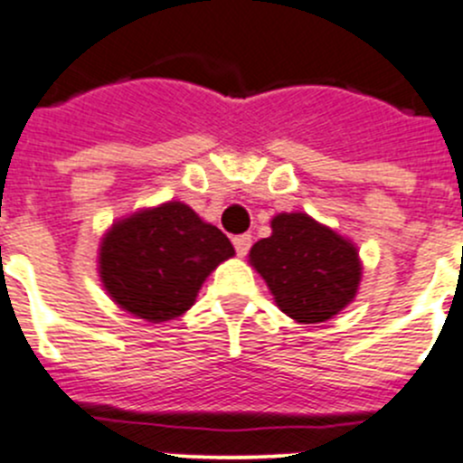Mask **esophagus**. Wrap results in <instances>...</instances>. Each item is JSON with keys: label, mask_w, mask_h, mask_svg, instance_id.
Returning <instances> with one entry per match:
<instances>
[{"label": "esophagus", "mask_w": 463, "mask_h": 463, "mask_svg": "<svg viewBox=\"0 0 463 463\" xmlns=\"http://www.w3.org/2000/svg\"><path fill=\"white\" fill-rule=\"evenodd\" d=\"M251 235H237V237H232V246H235V251H237V256L240 258H244L246 253H249V249H251Z\"/></svg>", "instance_id": "obj_1"}]
</instances>
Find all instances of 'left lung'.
Returning <instances> with one entry per match:
<instances>
[{
  "mask_svg": "<svg viewBox=\"0 0 463 463\" xmlns=\"http://www.w3.org/2000/svg\"><path fill=\"white\" fill-rule=\"evenodd\" d=\"M249 258L279 308L297 322H326L356 297L361 262L354 244L301 212L274 217L271 237L256 241Z\"/></svg>",
  "mask_w": 463,
  "mask_h": 463,
  "instance_id": "left-lung-1",
  "label": "left lung"
}]
</instances>
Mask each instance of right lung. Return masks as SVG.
Returning <instances> with one entry per match:
<instances>
[{"label": "right lung", "instance_id": "1", "mask_svg": "<svg viewBox=\"0 0 463 463\" xmlns=\"http://www.w3.org/2000/svg\"><path fill=\"white\" fill-rule=\"evenodd\" d=\"M232 253L217 226L173 201L114 223L100 246V276L120 308L166 322L192 308L207 274Z\"/></svg>", "mask_w": 463, "mask_h": 463}]
</instances>
